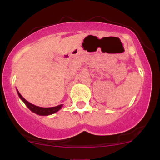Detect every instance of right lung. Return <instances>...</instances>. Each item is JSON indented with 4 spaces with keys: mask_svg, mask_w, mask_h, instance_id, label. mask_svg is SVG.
Listing matches in <instances>:
<instances>
[{
    "mask_svg": "<svg viewBox=\"0 0 160 160\" xmlns=\"http://www.w3.org/2000/svg\"><path fill=\"white\" fill-rule=\"evenodd\" d=\"M17 92H18V95H19V98L23 101V102L25 104V105L29 108V110H31L32 112H34V113H35L36 114L38 115L47 116V115L52 114V113H56V112L59 111V110L62 108V105H63V104H59V105L56 106V107H52V108H40V107H38V106L34 105V104H31L30 102H28V101L25 100V99L22 96L21 94H20L19 92L17 91Z\"/></svg>",
    "mask_w": 160,
    "mask_h": 160,
    "instance_id": "right-lung-1",
    "label": "right lung"
}]
</instances>
